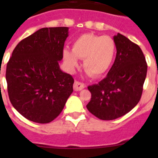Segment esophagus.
Returning <instances> with one entry per match:
<instances>
[{"label":"esophagus","mask_w":158,"mask_h":158,"mask_svg":"<svg viewBox=\"0 0 158 158\" xmlns=\"http://www.w3.org/2000/svg\"><path fill=\"white\" fill-rule=\"evenodd\" d=\"M85 87V85L83 83L77 81H76L74 84H73V89H74L75 91H81Z\"/></svg>","instance_id":"1"}]
</instances>
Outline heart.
Here are the masks:
<instances>
[{
	"label": "heart",
	"instance_id": "heart-1",
	"mask_svg": "<svg viewBox=\"0 0 158 158\" xmlns=\"http://www.w3.org/2000/svg\"><path fill=\"white\" fill-rule=\"evenodd\" d=\"M116 54V45L107 35L87 33L73 41L72 51L65 49L62 53L67 69L73 72L79 65L77 58L83 59V68L93 77L103 76L112 65Z\"/></svg>",
	"mask_w": 158,
	"mask_h": 158
}]
</instances>
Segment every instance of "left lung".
Instances as JSON below:
<instances>
[{
  "label": "left lung",
  "instance_id": "1",
  "mask_svg": "<svg viewBox=\"0 0 158 158\" xmlns=\"http://www.w3.org/2000/svg\"><path fill=\"white\" fill-rule=\"evenodd\" d=\"M116 57L107 77L88 87L92 94L86 105L102 120H112L126 115L138 104L142 96L147 64L139 46L123 35L113 37Z\"/></svg>",
  "mask_w": 158,
  "mask_h": 158
}]
</instances>
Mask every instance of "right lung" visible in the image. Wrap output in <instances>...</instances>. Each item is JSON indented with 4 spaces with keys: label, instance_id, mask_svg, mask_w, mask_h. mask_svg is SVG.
I'll return each mask as SVG.
<instances>
[{
    "label": "right lung",
    "instance_id": "obj_1",
    "mask_svg": "<svg viewBox=\"0 0 158 158\" xmlns=\"http://www.w3.org/2000/svg\"><path fill=\"white\" fill-rule=\"evenodd\" d=\"M68 31L66 27L38 30L18 43L7 64L9 100L32 122L54 120L73 91V78L59 66Z\"/></svg>",
    "mask_w": 158,
    "mask_h": 158
}]
</instances>
